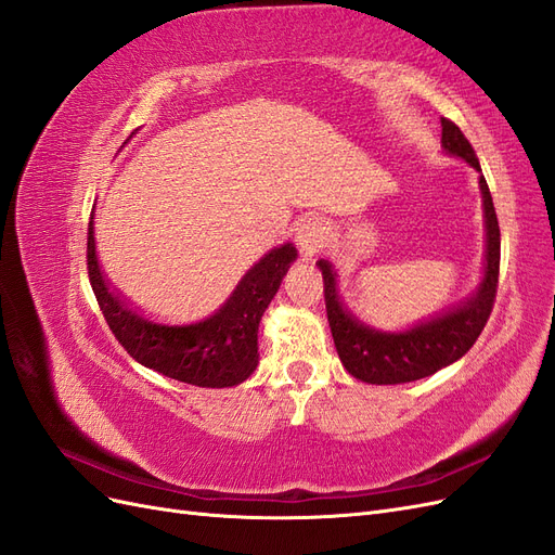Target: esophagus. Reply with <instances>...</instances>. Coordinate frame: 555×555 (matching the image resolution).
Instances as JSON below:
<instances>
[{
	"mask_svg": "<svg viewBox=\"0 0 555 555\" xmlns=\"http://www.w3.org/2000/svg\"><path fill=\"white\" fill-rule=\"evenodd\" d=\"M326 241H328V229L322 220H317V217H308V220L298 224L296 245L306 257H312L314 251L322 249Z\"/></svg>",
	"mask_w": 555,
	"mask_h": 555,
	"instance_id": "34e87169",
	"label": "esophagus"
}]
</instances>
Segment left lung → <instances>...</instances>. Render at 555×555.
<instances>
[{
  "label": "left lung",
  "mask_w": 555,
  "mask_h": 555,
  "mask_svg": "<svg viewBox=\"0 0 555 555\" xmlns=\"http://www.w3.org/2000/svg\"><path fill=\"white\" fill-rule=\"evenodd\" d=\"M442 145L449 155H456L473 169L481 171L473 145L447 117H442ZM479 188L486 217L483 280L479 289L461 306L433 317L428 322L398 333L379 331L359 322L354 314L345 310L338 292H335V273L331 271V263L326 259L317 261L319 271L324 275V300L333 343L349 375L367 384L414 382L459 361L477 343L493 310L500 273V227L483 176H479Z\"/></svg>",
  "instance_id": "left-lung-1"
}]
</instances>
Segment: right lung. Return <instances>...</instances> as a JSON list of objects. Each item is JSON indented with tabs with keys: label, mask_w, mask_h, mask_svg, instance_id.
Wrapping results in <instances>:
<instances>
[{
	"label": "right lung",
	"mask_w": 555,
	"mask_h": 555,
	"mask_svg": "<svg viewBox=\"0 0 555 555\" xmlns=\"http://www.w3.org/2000/svg\"><path fill=\"white\" fill-rule=\"evenodd\" d=\"M294 259L296 247L292 243L280 245L249 268L220 310L192 324H162L131 310L111 292L96 261L92 217L88 227L90 284L117 343L141 365L208 389L236 386L255 373L261 314L278 294Z\"/></svg>",
	"instance_id": "add662e5"
}]
</instances>
